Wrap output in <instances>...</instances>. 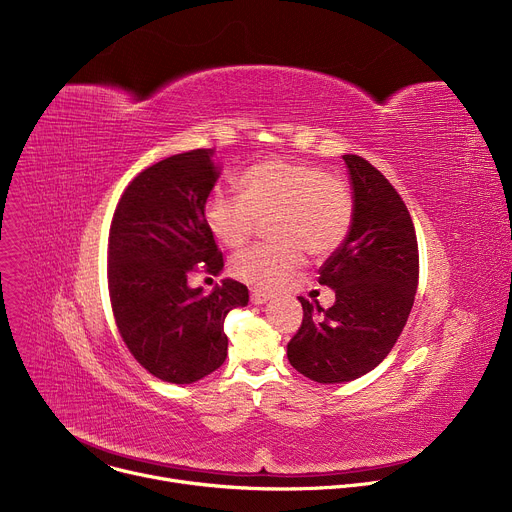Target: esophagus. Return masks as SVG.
<instances>
[{
  "label": "esophagus",
  "instance_id": "obj_1",
  "mask_svg": "<svg viewBox=\"0 0 512 512\" xmlns=\"http://www.w3.org/2000/svg\"><path fill=\"white\" fill-rule=\"evenodd\" d=\"M271 298H273V296L267 294V291H263V289H253V291H251V302H253L255 306H263V304H267Z\"/></svg>",
  "mask_w": 512,
  "mask_h": 512
}]
</instances>
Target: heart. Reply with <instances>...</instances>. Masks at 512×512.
Wrapping results in <instances>:
<instances>
[{
  "label": "heart",
  "instance_id": "obj_1",
  "mask_svg": "<svg viewBox=\"0 0 512 512\" xmlns=\"http://www.w3.org/2000/svg\"><path fill=\"white\" fill-rule=\"evenodd\" d=\"M239 186L241 196H210L204 216L214 237L233 249L251 239L257 221H271L267 235L275 243L245 249L231 261L233 273L249 285H285L302 267V251L328 257L350 233L352 192L318 166L267 160L249 168Z\"/></svg>",
  "mask_w": 512,
  "mask_h": 512
}]
</instances>
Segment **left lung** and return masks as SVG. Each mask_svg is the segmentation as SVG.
I'll list each match as a JSON object with an SVG mask.
<instances>
[{"label": "left lung", "mask_w": 512, "mask_h": 512, "mask_svg": "<svg viewBox=\"0 0 512 512\" xmlns=\"http://www.w3.org/2000/svg\"><path fill=\"white\" fill-rule=\"evenodd\" d=\"M354 198L352 227L320 267L336 302L324 310L298 298L304 320L287 344L289 364L334 385L371 373L391 352L409 318L419 253L407 206L389 180L360 156H342Z\"/></svg>", "instance_id": "1"}]
</instances>
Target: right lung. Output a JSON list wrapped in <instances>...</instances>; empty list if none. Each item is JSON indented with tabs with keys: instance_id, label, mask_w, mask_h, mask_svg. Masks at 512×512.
<instances>
[{
	"instance_id": "obj_1",
	"label": "right lung",
	"mask_w": 512,
	"mask_h": 512,
	"mask_svg": "<svg viewBox=\"0 0 512 512\" xmlns=\"http://www.w3.org/2000/svg\"><path fill=\"white\" fill-rule=\"evenodd\" d=\"M218 178L214 150L170 156L127 186L111 223L107 277L117 328L141 367L174 385L221 367L225 318L249 304L247 287L229 277L208 296L188 285L196 267L210 275L225 267L204 216Z\"/></svg>"
}]
</instances>
